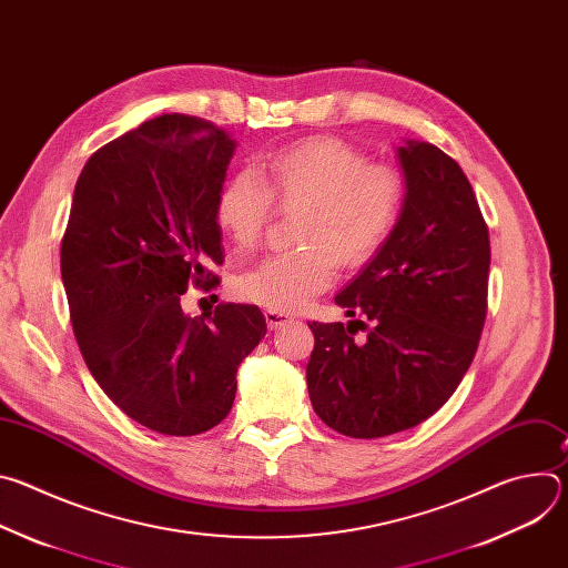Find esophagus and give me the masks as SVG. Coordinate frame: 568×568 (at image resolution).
I'll use <instances>...</instances> for the list:
<instances>
[{
  "label": "esophagus",
  "instance_id": "1",
  "mask_svg": "<svg viewBox=\"0 0 568 568\" xmlns=\"http://www.w3.org/2000/svg\"><path fill=\"white\" fill-rule=\"evenodd\" d=\"M265 321H267V328H270V331H276V328L285 326V323H290L292 316L281 314V312H274V310H267V312H265Z\"/></svg>",
  "mask_w": 568,
  "mask_h": 568
}]
</instances>
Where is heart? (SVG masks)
Returning a JSON list of instances; mask_svg holds the SVG:
<instances>
[{
	"mask_svg": "<svg viewBox=\"0 0 568 568\" xmlns=\"http://www.w3.org/2000/svg\"><path fill=\"white\" fill-rule=\"evenodd\" d=\"M274 206L296 213L290 233L296 247L242 274L235 292L294 314L335 283L337 265L362 267L386 245L402 215L404 180L390 166L368 164L364 152L342 139H307L272 154L258 175H231L215 197V222L235 250L250 252Z\"/></svg>",
	"mask_w": 568,
	"mask_h": 568,
	"instance_id": "b5f03b06",
	"label": "heart"
}]
</instances>
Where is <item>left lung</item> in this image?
Listing matches in <instances>:
<instances>
[{
	"mask_svg": "<svg viewBox=\"0 0 568 568\" xmlns=\"http://www.w3.org/2000/svg\"><path fill=\"white\" fill-rule=\"evenodd\" d=\"M407 197L375 261L310 323L316 416L351 438H382L434 416L467 373L488 314L490 233L469 180L432 143L399 148ZM362 329L367 342L354 335Z\"/></svg>",
	"mask_w": 568,
	"mask_h": 568,
	"instance_id": "1",
	"label": "left lung"
}]
</instances>
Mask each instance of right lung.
I'll use <instances>...</instances> for the list:
<instances>
[{"label": "right lung", "mask_w": 568, "mask_h": 568, "mask_svg": "<svg viewBox=\"0 0 568 568\" xmlns=\"http://www.w3.org/2000/svg\"><path fill=\"white\" fill-rule=\"evenodd\" d=\"M233 139L213 121L161 114L99 148L80 173L60 245L73 335L116 407L166 436L220 425L235 371L265 337L258 305L182 312L186 290H215V197Z\"/></svg>", "instance_id": "obj_1"}]
</instances>
